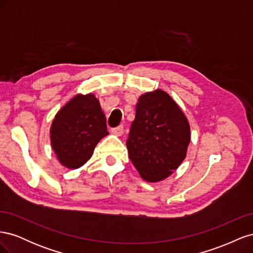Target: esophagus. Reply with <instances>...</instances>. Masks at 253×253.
Listing matches in <instances>:
<instances>
[{"label": "esophagus", "instance_id": "1", "mask_svg": "<svg viewBox=\"0 0 253 253\" xmlns=\"http://www.w3.org/2000/svg\"><path fill=\"white\" fill-rule=\"evenodd\" d=\"M112 133L115 135V136H121L122 134H124V126H117V127H114L113 129H112Z\"/></svg>", "mask_w": 253, "mask_h": 253}]
</instances>
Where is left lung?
<instances>
[{"instance_id": "8db88e82", "label": "left lung", "mask_w": 253, "mask_h": 253, "mask_svg": "<svg viewBox=\"0 0 253 253\" xmlns=\"http://www.w3.org/2000/svg\"><path fill=\"white\" fill-rule=\"evenodd\" d=\"M190 125L185 114L165 90L148 91L138 98L129 129L128 157L148 182L164 180L187 156Z\"/></svg>"}]
</instances>
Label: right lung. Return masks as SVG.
<instances>
[{"mask_svg":"<svg viewBox=\"0 0 253 253\" xmlns=\"http://www.w3.org/2000/svg\"><path fill=\"white\" fill-rule=\"evenodd\" d=\"M109 134L105 115L94 94H77L61 108L50 126V143L59 163L78 169Z\"/></svg>","mask_w":253,"mask_h":253,"instance_id":"add662e5","label":"right lung"}]
</instances>
